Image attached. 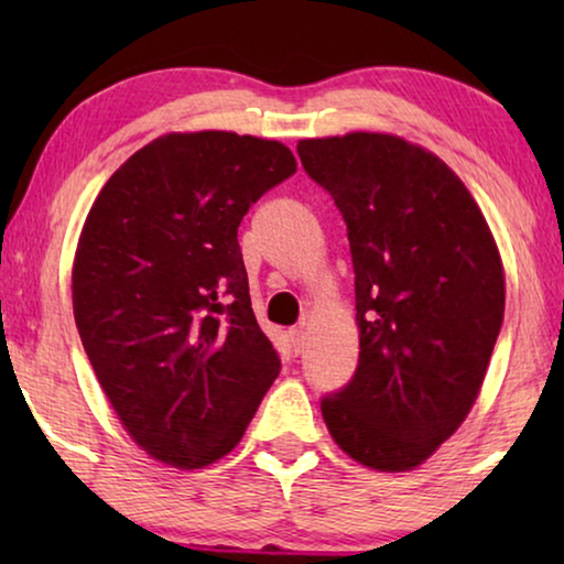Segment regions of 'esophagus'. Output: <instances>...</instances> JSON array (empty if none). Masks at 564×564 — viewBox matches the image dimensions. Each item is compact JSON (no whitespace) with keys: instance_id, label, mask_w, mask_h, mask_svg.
<instances>
[{"instance_id":"obj_1","label":"esophagus","mask_w":564,"mask_h":564,"mask_svg":"<svg viewBox=\"0 0 564 564\" xmlns=\"http://www.w3.org/2000/svg\"><path fill=\"white\" fill-rule=\"evenodd\" d=\"M305 328L303 326H295V328H290V346H292V351L295 354H300L305 349Z\"/></svg>"}]
</instances>
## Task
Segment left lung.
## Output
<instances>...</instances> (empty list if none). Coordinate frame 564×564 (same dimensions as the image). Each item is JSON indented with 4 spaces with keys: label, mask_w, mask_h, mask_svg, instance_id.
<instances>
[{
    "label": "left lung",
    "mask_w": 564,
    "mask_h": 564,
    "mask_svg": "<svg viewBox=\"0 0 564 564\" xmlns=\"http://www.w3.org/2000/svg\"><path fill=\"white\" fill-rule=\"evenodd\" d=\"M305 172L349 228L359 367L323 421L354 462L423 465L480 395L506 305L488 220L436 153L390 133L303 138Z\"/></svg>",
    "instance_id": "left-lung-1"
}]
</instances>
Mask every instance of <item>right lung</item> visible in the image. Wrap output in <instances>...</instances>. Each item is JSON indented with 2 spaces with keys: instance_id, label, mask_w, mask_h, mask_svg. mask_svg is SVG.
Masks as SVG:
<instances>
[{
  "instance_id": "add662e5",
  "label": "right lung",
  "mask_w": 564,
  "mask_h": 564,
  "mask_svg": "<svg viewBox=\"0 0 564 564\" xmlns=\"http://www.w3.org/2000/svg\"><path fill=\"white\" fill-rule=\"evenodd\" d=\"M295 172L280 141L166 133L105 182L84 220L76 328L122 429L156 462L199 469L226 457L280 375L238 226Z\"/></svg>"
}]
</instances>
